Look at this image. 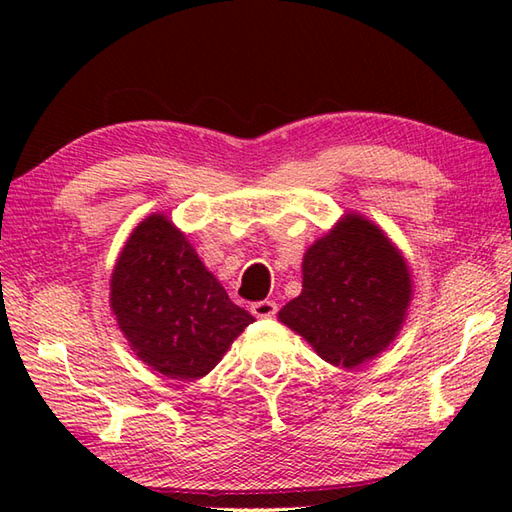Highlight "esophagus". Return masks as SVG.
I'll list each match as a JSON object with an SVG mask.
<instances>
[{"instance_id":"34e87169","label":"esophagus","mask_w":512,"mask_h":512,"mask_svg":"<svg viewBox=\"0 0 512 512\" xmlns=\"http://www.w3.org/2000/svg\"><path fill=\"white\" fill-rule=\"evenodd\" d=\"M250 312L255 314L257 319H270V317H275L277 314V303L275 301H257V303H253V306H250Z\"/></svg>"}]
</instances>
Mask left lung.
Wrapping results in <instances>:
<instances>
[{"label":"left lung","instance_id":"8db88e82","mask_svg":"<svg viewBox=\"0 0 512 512\" xmlns=\"http://www.w3.org/2000/svg\"><path fill=\"white\" fill-rule=\"evenodd\" d=\"M303 290L279 321L306 339L323 361L361 367L405 321L411 275L389 237L363 215L347 213L303 255Z\"/></svg>","mask_w":512,"mask_h":512}]
</instances>
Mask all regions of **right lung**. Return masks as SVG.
<instances>
[{"mask_svg":"<svg viewBox=\"0 0 512 512\" xmlns=\"http://www.w3.org/2000/svg\"><path fill=\"white\" fill-rule=\"evenodd\" d=\"M110 303L140 361L176 380L220 363L255 319L235 306L165 215L140 222L116 259Z\"/></svg>","mask_w":512,"mask_h":512,"instance_id":"1","label":"right lung"}]
</instances>
